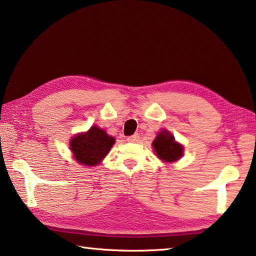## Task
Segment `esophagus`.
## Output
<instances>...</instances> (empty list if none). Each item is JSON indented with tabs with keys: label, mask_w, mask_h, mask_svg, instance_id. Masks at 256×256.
Wrapping results in <instances>:
<instances>
[{
	"label": "esophagus",
	"mask_w": 256,
	"mask_h": 256,
	"mask_svg": "<svg viewBox=\"0 0 256 256\" xmlns=\"http://www.w3.org/2000/svg\"><path fill=\"white\" fill-rule=\"evenodd\" d=\"M126 140L128 142H138V140H140V136H138V133H136V134H133V136H128Z\"/></svg>",
	"instance_id": "obj_1"
}]
</instances>
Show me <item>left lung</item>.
Masks as SVG:
<instances>
[{"label": "left lung", "mask_w": 256, "mask_h": 256, "mask_svg": "<svg viewBox=\"0 0 256 256\" xmlns=\"http://www.w3.org/2000/svg\"><path fill=\"white\" fill-rule=\"evenodd\" d=\"M152 146L156 154L164 162H175V160H178L182 157V154H183L182 146L175 142L174 136L170 132L166 131V130H162V132H159L157 138L152 142Z\"/></svg>", "instance_id": "8db88e82"}]
</instances>
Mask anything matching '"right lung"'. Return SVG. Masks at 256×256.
<instances>
[{
	"mask_svg": "<svg viewBox=\"0 0 256 256\" xmlns=\"http://www.w3.org/2000/svg\"><path fill=\"white\" fill-rule=\"evenodd\" d=\"M114 138L104 130L92 126L84 134L76 136L71 140V150L78 162L86 166H96L114 144Z\"/></svg>",
	"mask_w": 256,
	"mask_h": 256,
	"instance_id": "right-lung-1",
	"label": "right lung"
}]
</instances>
